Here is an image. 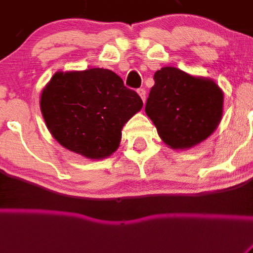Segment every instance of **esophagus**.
Segmentation results:
<instances>
[{"label": "esophagus", "instance_id": "34e87169", "mask_svg": "<svg viewBox=\"0 0 253 253\" xmlns=\"http://www.w3.org/2000/svg\"><path fill=\"white\" fill-rule=\"evenodd\" d=\"M137 94L140 95V97H141V99H142V101L145 102L146 101V91H145V89H138Z\"/></svg>", "mask_w": 253, "mask_h": 253}]
</instances>
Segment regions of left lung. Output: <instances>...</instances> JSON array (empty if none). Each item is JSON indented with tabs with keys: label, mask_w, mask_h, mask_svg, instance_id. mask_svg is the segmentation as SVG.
I'll list each match as a JSON object with an SVG mask.
<instances>
[{
	"label": "left lung",
	"mask_w": 253,
	"mask_h": 253,
	"mask_svg": "<svg viewBox=\"0 0 253 253\" xmlns=\"http://www.w3.org/2000/svg\"><path fill=\"white\" fill-rule=\"evenodd\" d=\"M145 111L164 143L172 149H187L206 140L218 126L223 93L210 78L163 67L154 73Z\"/></svg>",
	"instance_id": "8db88e82"
}]
</instances>
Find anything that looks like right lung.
I'll return each mask as SVG.
<instances>
[{
	"instance_id": "right-lung-1",
	"label": "right lung",
	"mask_w": 253,
	"mask_h": 253,
	"mask_svg": "<svg viewBox=\"0 0 253 253\" xmlns=\"http://www.w3.org/2000/svg\"><path fill=\"white\" fill-rule=\"evenodd\" d=\"M45 126L62 147L88 159L117 151L124 124L142 108L136 91L111 70L56 72L41 94Z\"/></svg>"
}]
</instances>
